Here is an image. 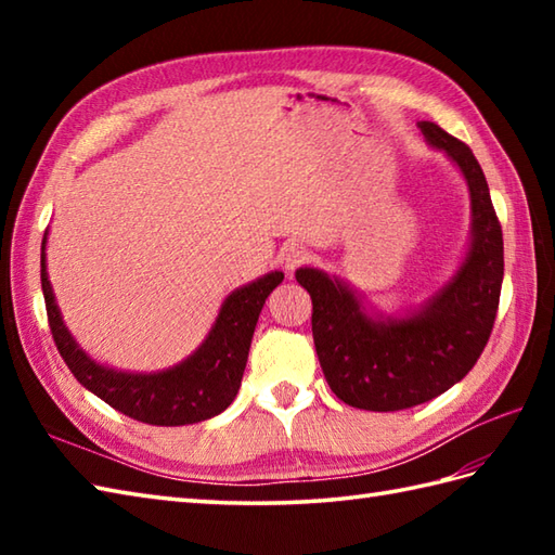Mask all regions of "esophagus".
Instances as JSON below:
<instances>
[{
    "label": "esophagus",
    "instance_id": "esophagus-1",
    "mask_svg": "<svg viewBox=\"0 0 555 555\" xmlns=\"http://www.w3.org/2000/svg\"><path fill=\"white\" fill-rule=\"evenodd\" d=\"M281 264H284L286 269H298L302 267L305 262L310 259V250L305 245H298V243H291V245H284L281 247Z\"/></svg>",
    "mask_w": 555,
    "mask_h": 555
}]
</instances>
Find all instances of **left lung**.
<instances>
[{
  "mask_svg": "<svg viewBox=\"0 0 555 555\" xmlns=\"http://www.w3.org/2000/svg\"><path fill=\"white\" fill-rule=\"evenodd\" d=\"M420 131L451 157L473 195V247L439 296L405 320L374 322L352 293L317 269H298L312 298V338L322 372L344 403L396 412L441 396L475 367L496 322L503 284V231L489 185L463 140L434 121Z\"/></svg>",
  "mask_w": 555,
  "mask_h": 555,
  "instance_id": "obj_1",
  "label": "left lung"
}]
</instances>
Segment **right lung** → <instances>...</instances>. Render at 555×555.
I'll list each match as a JSON object with an SVG mask.
<instances>
[{"instance_id": "right-lung-1", "label": "right lung", "mask_w": 555, "mask_h": 555, "mask_svg": "<svg viewBox=\"0 0 555 555\" xmlns=\"http://www.w3.org/2000/svg\"><path fill=\"white\" fill-rule=\"evenodd\" d=\"M40 262L47 322H50L59 356L64 358L68 370L88 391L114 410L138 422L157 424V427L203 422L219 415L233 403L241 388L257 317L262 312L269 293L284 281L281 271H271V274L231 293L221 305L207 340L185 362L159 374H124L90 360L66 332L56 310L52 286L47 281L44 241Z\"/></svg>"}]
</instances>
